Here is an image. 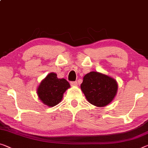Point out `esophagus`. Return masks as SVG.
<instances>
[{"instance_id":"obj_1","label":"esophagus","mask_w":148,"mask_h":148,"mask_svg":"<svg viewBox=\"0 0 148 148\" xmlns=\"http://www.w3.org/2000/svg\"><path fill=\"white\" fill-rule=\"evenodd\" d=\"M70 84H71V85L73 86H76L78 85V83H77V81H71L70 82Z\"/></svg>"}]
</instances>
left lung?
I'll return each instance as SVG.
<instances>
[{
  "label": "left lung",
  "instance_id": "1",
  "mask_svg": "<svg viewBox=\"0 0 148 148\" xmlns=\"http://www.w3.org/2000/svg\"><path fill=\"white\" fill-rule=\"evenodd\" d=\"M81 88L90 104L102 107L112 102L116 95L118 85L111 77L92 71L84 76Z\"/></svg>",
  "mask_w": 148,
  "mask_h": 148
}]
</instances>
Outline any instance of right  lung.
I'll use <instances>...</instances> for the list:
<instances>
[{
	"label": "right lung",
	"mask_w": 148,
	"mask_h": 148,
	"mask_svg": "<svg viewBox=\"0 0 148 148\" xmlns=\"http://www.w3.org/2000/svg\"><path fill=\"white\" fill-rule=\"evenodd\" d=\"M69 87L70 85L67 80L58 79L56 73H51L41 82L37 92L43 103L49 106H54L60 103L63 93Z\"/></svg>",
	"instance_id": "obj_1"
}]
</instances>
